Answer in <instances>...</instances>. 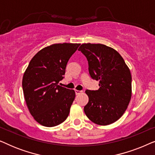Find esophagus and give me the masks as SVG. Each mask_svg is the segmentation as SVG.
<instances>
[{"mask_svg":"<svg viewBox=\"0 0 155 155\" xmlns=\"http://www.w3.org/2000/svg\"><path fill=\"white\" fill-rule=\"evenodd\" d=\"M75 94H80V93H82V91H80V90H75Z\"/></svg>","mask_w":155,"mask_h":155,"instance_id":"34e87169","label":"esophagus"}]
</instances>
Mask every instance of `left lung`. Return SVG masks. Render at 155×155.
<instances>
[{
    "label": "left lung",
    "mask_w": 155,
    "mask_h": 155,
    "mask_svg": "<svg viewBox=\"0 0 155 155\" xmlns=\"http://www.w3.org/2000/svg\"><path fill=\"white\" fill-rule=\"evenodd\" d=\"M87 58L90 77L99 81L97 90L85 91L89 101L84 111L94 124L107 126L123 116L132 95L130 71L114 48L101 44H82L78 48Z\"/></svg>",
    "instance_id": "left-lung-1"
}]
</instances>
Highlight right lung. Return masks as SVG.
I'll list each match as a JSON object with an SVG mask.
<instances>
[{
    "mask_svg": "<svg viewBox=\"0 0 155 155\" xmlns=\"http://www.w3.org/2000/svg\"><path fill=\"white\" fill-rule=\"evenodd\" d=\"M80 44H55L31 58L22 78V90L31 115L39 124L58 126L65 120L75 97L73 90L58 85L68 61Z\"/></svg>",
    "mask_w": 155,
    "mask_h": 155,
    "instance_id": "right-lung-1",
    "label": "right lung"
}]
</instances>
